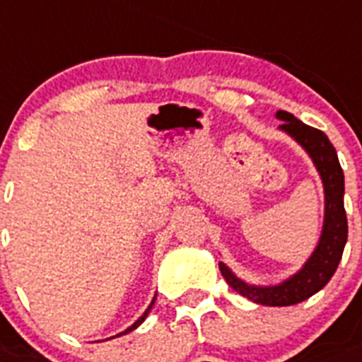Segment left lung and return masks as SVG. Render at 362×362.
Returning <instances> with one entry per match:
<instances>
[{
	"label": "left lung",
	"mask_w": 362,
	"mask_h": 362,
	"mask_svg": "<svg viewBox=\"0 0 362 362\" xmlns=\"http://www.w3.org/2000/svg\"><path fill=\"white\" fill-rule=\"evenodd\" d=\"M277 119L283 120L281 130L292 135L310 154L314 165L324 180L325 221L318 247L313 252V257L308 258V262L301 272L279 286H249L236 275H232L225 264H219V269L228 286L234 288L238 293H242L243 298L251 299L255 303L267 305V307H288V305L301 303L314 296L333 277L342 258L346 240H348V217L344 210V173L337 151L327 139V135L313 126L303 124L288 111H277Z\"/></svg>",
	"instance_id": "obj_1"
}]
</instances>
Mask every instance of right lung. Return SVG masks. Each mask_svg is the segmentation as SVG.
I'll return each mask as SVG.
<instances>
[{
    "mask_svg": "<svg viewBox=\"0 0 362 362\" xmlns=\"http://www.w3.org/2000/svg\"><path fill=\"white\" fill-rule=\"evenodd\" d=\"M152 305H154V301H152V303H151V305H148V308H146V310H145V314H143V316H141V318H139V320H137V322H135V324H134V325H132V327H128V329H126L124 333H130V331H134V329H135V327H137V325H141V324H143V320H145V318H146V314L151 313V308H152ZM120 334H122V333H120Z\"/></svg>",
    "mask_w": 362,
    "mask_h": 362,
    "instance_id": "obj_1",
    "label": "right lung"
}]
</instances>
